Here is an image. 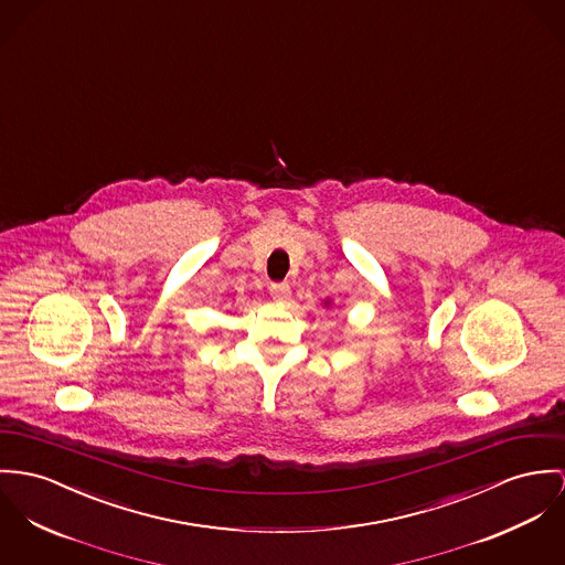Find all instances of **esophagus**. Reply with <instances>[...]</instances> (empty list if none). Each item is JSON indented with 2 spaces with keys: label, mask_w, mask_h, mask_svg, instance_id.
Returning <instances> with one entry per match:
<instances>
[{
  "label": "esophagus",
  "mask_w": 565,
  "mask_h": 565,
  "mask_svg": "<svg viewBox=\"0 0 565 565\" xmlns=\"http://www.w3.org/2000/svg\"><path fill=\"white\" fill-rule=\"evenodd\" d=\"M268 292H270V299L275 303H288L290 301V286L288 284H273L268 288Z\"/></svg>",
  "instance_id": "esophagus-1"
}]
</instances>
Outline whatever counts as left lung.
<instances>
[{"label":"left lung","instance_id":"8db88e82","mask_svg":"<svg viewBox=\"0 0 565 565\" xmlns=\"http://www.w3.org/2000/svg\"><path fill=\"white\" fill-rule=\"evenodd\" d=\"M324 307H331V301H329V299H327V301H324Z\"/></svg>","mask_w":565,"mask_h":565}]
</instances>
